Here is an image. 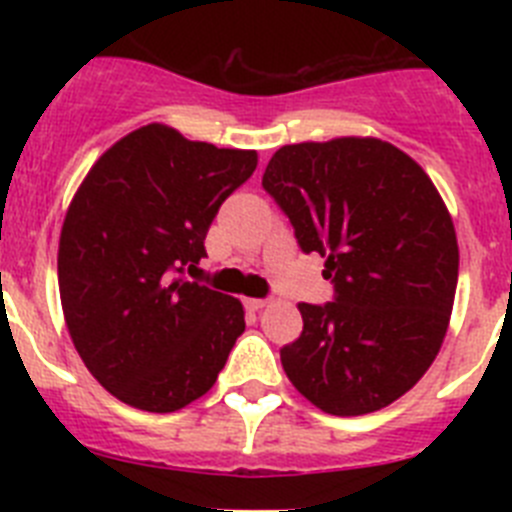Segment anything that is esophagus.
<instances>
[{
	"mask_svg": "<svg viewBox=\"0 0 512 512\" xmlns=\"http://www.w3.org/2000/svg\"><path fill=\"white\" fill-rule=\"evenodd\" d=\"M246 307L248 310H261V307H266V300H259V297H248Z\"/></svg>",
	"mask_w": 512,
	"mask_h": 512,
	"instance_id": "esophagus-1",
	"label": "esophagus"
}]
</instances>
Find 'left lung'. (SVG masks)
Returning a JSON list of instances; mask_svg holds the SVG:
<instances>
[{"label":"left lung","mask_w":512,"mask_h":512,"mask_svg":"<svg viewBox=\"0 0 512 512\" xmlns=\"http://www.w3.org/2000/svg\"><path fill=\"white\" fill-rule=\"evenodd\" d=\"M261 184L336 287L333 302L297 305L302 336L279 351L289 382L341 418L387 408L428 372L454 307L459 246L431 176L351 135L279 148Z\"/></svg>","instance_id":"8db88e82"}]
</instances>
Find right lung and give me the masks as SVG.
<instances>
[{
    "label": "right lung",
    "instance_id": "1",
    "mask_svg": "<svg viewBox=\"0 0 512 512\" xmlns=\"http://www.w3.org/2000/svg\"><path fill=\"white\" fill-rule=\"evenodd\" d=\"M256 151L187 140L151 122L97 158L58 241V289L81 361L130 408L200 400L246 330L243 305L184 269L205 259L217 210L256 171Z\"/></svg>",
    "mask_w": 512,
    "mask_h": 512
}]
</instances>
